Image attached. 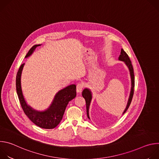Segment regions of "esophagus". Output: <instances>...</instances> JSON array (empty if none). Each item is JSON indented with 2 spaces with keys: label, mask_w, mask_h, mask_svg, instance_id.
<instances>
[{
  "label": "esophagus",
  "mask_w": 159,
  "mask_h": 159,
  "mask_svg": "<svg viewBox=\"0 0 159 159\" xmlns=\"http://www.w3.org/2000/svg\"><path fill=\"white\" fill-rule=\"evenodd\" d=\"M84 84H82V83H79V84H78L77 85V88H76L77 92L79 93H81L82 89H83V88H84Z\"/></svg>",
  "instance_id": "esophagus-1"
}]
</instances>
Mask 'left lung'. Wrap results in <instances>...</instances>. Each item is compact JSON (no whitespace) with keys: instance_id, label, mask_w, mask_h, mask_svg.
<instances>
[{"instance_id":"8db88e82","label":"left lung","mask_w":159,"mask_h":159,"mask_svg":"<svg viewBox=\"0 0 159 159\" xmlns=\"http://www.w3.org/2000/svg\"><path fill=\"white\" fill-rule=\"evenodd\" d=\"M119 60L125 61L126 65L128 66V69L129 70V72H130V75H131V88L130 95H129V99H128V104H127L125 110L124 111V112L123 113V114H125V112L128 109V107H129V105L131 104V102L132 101V98H133V94H134V75L133 68V65L131 64V60H130L128 54L124 51L123 49H121V55L119 57ZM82 95L83 98L85 100L86 109H87V117L89 118V108L90 101H91V99H92L91 92H90L88 89H85L82 91Z\"/></svg>"}]
</instances>
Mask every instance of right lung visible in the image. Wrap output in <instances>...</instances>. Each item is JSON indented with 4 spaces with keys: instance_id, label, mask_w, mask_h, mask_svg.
Returning a JSON list of instances; mask_svg holds the SVG:
<instances>
[{
    "instance_id": "add662e5",
    "label": "right lung",
    "mask_w": 159,
    "mask_h": 159,
    "mask_svg": "<svg viewBox=\"0 0 159 159\" xmlns=\"http://www.w3.org/2000/svg\"><path fill=\"white\" fill-rule=\"evenodd\" d=\"M40 44H35L29 50L26 57L30 56L37 47ZM25 63L22 64L16 75V90L20 106L25 115L28 118L38 126L44 129H52L55 128L62 120L66 107L72 99L75 98L76 85L73 84L60 90L56 94L54 100L50 107L43 112H39L33 109L28 106L22 95L20 85V75Z\"/></svg>"
}]
</instances>
